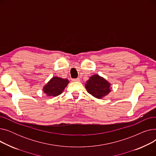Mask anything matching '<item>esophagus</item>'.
Masks as SVG:
<instances>
[{
  "label": "esophagus",
  "instance_id": "esophagus-1",
  "mask_svg": "<svg viewBox=\"0 0 156 156\" xmlns=\"http://www.w3.org/2000/svg\"><path fill=\"white\" fill-rule=\"evenodd\" d=\"M73 81H80V78H76V79H72Z\"/></svg>",
  "mask_w": 156,
  "mask_h": 156
}]
</instances>
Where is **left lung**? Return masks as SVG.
<instances>
[{
	"label": "left lung",
	"mask_w": 156,
	"mask_h": 156,
	"mask_svg": "<svg viewBox=\"0 0 156 156\" xmlns=\"http://www.w3.org/2000/svg\"><path fill=\"white\" fill-rule=\"evenodd\" d=\"M111 85L108 80L97 74L90 77L85 85L88 93L99 99L108 95L111 92Z\"/></svg>",
	"instance_id": "1"
}]
</instances>
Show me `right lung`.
Here are the masks:
<instances>
[{
  "label": "right lung",
  "instance_id": "obj_1",
  "mask_svg": "<svg viewBox=\"0 0 156 156\" xmlns=\"http://www.w3.org/2000/svg\"><path fill=\"white\" fill-rule=\"evenodd\" d=\"M69 83V81L68 79L53 76L43 87L42 90L47 96L57 97L62 93Z\"/></svg>",
  "mask_w": 156,
  "mask_h": 156
}]
</instances>
